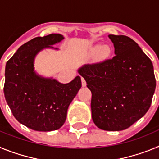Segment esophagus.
Listing matches in <instances>:
<instances>
[{
    "label": "esophagus",
    "instance_id": "obj_1",
    "mask_svg": "<svg viewBox=\"0 0 159 159\" xmlns=\"http://www.w3.org/2000/svg\"><path fill=\"white\" fill-rule=\"evenodd\" d=\"M81 82H82V86L83 87H85L87 85V83L86 80H85V79L84 77H81Z\"/></svg>",
    "mask_w": 159,
    "mask_h": 159
}]
</instances>
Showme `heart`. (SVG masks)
<instances>
[{"mask_svg":"<svg viewBox=\"0 0 159 159\" xmlns=\"http://www.w3.org/2000/svg\"><path fill=\"white\" fill-rule=\"evenodd\" d=\"M109 52H110V48L107 46H102L99 50V54L101 57H105V56L109 54Z\"/></svg>","mask_w":159,"mask_h":159,"instance_id":"b5f03b06","label":"heart"}]
</instances>
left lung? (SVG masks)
<instances>
[{
	"mask_svg": "<svg viewBox=\"0 0 159 159\" xmlns=\"http://www.w3.org/2000/svg\"><path fill=\"white\" fill-rule=\"evenodd\" d=\"M116 56L85 64L79 73L92 92V116L99 129L128 128L149 110L156 88L154 67L134 40L109 35Z\"/></svg>",
	"mask_w": 159,
	"mask_h": 159,
	"instance_id": "1",
	"label": "left lung"
}]
</instances>
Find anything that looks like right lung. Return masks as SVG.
Listing matches in <instances>:
<instances>
[{
  "label": "right lung",
  "mask_w": 159,
  "mask_h": 159,
  "mask_svg": "<svg viewBox=\"0 0 159 159\" xmlns=\"http://www.w3.org/2000/svg\"><path fill=\"white\" fill-rule=\"evenodd\" d=\"M63 39L62 35L55 33L33 38L20 46L5 66V100L19 123L37 131L62 127L67 108L82 86L80 75L68 84H61L35 72L36 55L46 48H54L51 45Z\"/></svg>",
  "instance_id": "obj_1"
}]
</instances>
